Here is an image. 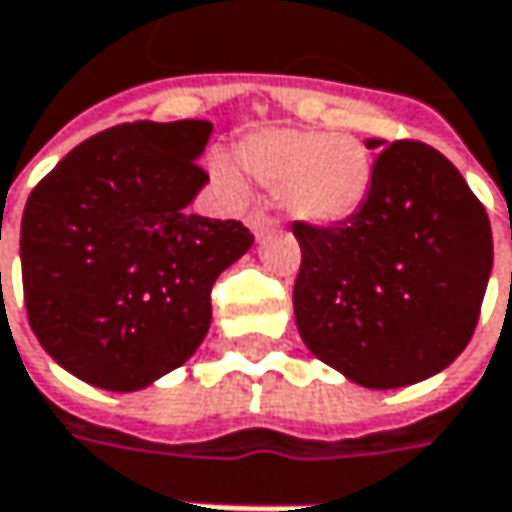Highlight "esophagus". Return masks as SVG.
<instances>
[{"mask_svg":"<svg viewBox=\"0 0 512 512\" xmlns=\"http://www.w3.org/2000/svg\"><path fill=\"white\" fill-rule=\"evenodd\" d=\"M249 229L255 232V238H263V235L272 229V221H269L266 215H260V212H252V215H249Z\"/></svg>","mask_w":512,"mask_h":512,"instance_id":"obj_1","label":"esophagus"}]
</instances>
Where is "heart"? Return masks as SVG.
I'll return each instance as SVG.
<instances>
[{"instance_id": "b5f03b06", "label": "heart", "mask_w": 512, "mask_h": 512, "mask_svg": "<svg viewBox=\"0 0 512 512\" xmlns=\"http://www.w3.org/2000/svg\"><path fill=\"white\" fill-rule=\"evenodd\" d=\"M238 164L255 181L280 186L297 221L337 223L354 215L371 186V155L354 135L257 130L238 144Z\"/></svg>"}]
</instances>
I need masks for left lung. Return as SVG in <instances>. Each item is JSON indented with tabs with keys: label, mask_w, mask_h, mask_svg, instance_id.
Wrapping results in <instances>:
<instances>
[{
	"label": "left lung",
	"mask_w": 512,
	"mask_h": 512,
	"mask_svg": "<svg viewBox=\"0 0 512 512\" xmlns=\"http://www.w3.org/2000/svg\"><path fill=\"white\" fill-rule=\"evenodd\" d=\"M382 141H368L379 147ZM294 320L309 351L365 388H402L470 343L493 269L482 201L439 150L399 138L337 226L291 223Z\"/></svg>",
	"instance_id": "obj_1"
}]
</instances>
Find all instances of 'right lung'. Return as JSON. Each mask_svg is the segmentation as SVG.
I'll return each mask as SVG.
<instances>
[{
  "label": "right lung",
  "instance_id": "1",
  "mask_svg": "<svg viewBox=\"0 0 512 512\" xmlns=\"http://www.w3.org/2000/svg\"><path fill=\"white\" fill-rule=\"evenodd\" d=\"M209 121H135L81 141L33 186L22 286L47 354L104 391L184 365L212 320L218 274L249 252L240 221L189 215L209 175Z\"/></svg>",
  "mask_w": 512,
  "mask_h": 512
}]
</instances>
